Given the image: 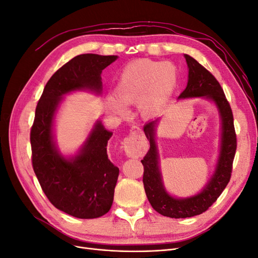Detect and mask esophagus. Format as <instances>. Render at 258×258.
I'll use <instances>...</instances> for the list:
<instances>
[{"instance_id":"obj_1","label":"esophagus","mask_w":258,"mask_h":258,"mask_svg":"<svg viewBox=\"0 0 258 258\" xmlns=\"http://www.w3.org/2000/svg\"><path fill=\"white\" fill-rule=\"evenodd\" d=\"M123 150L126 155L131 158H139L147 150V141L143 131L137 126L130 130L129 136L123 140Z\"/></svg>"}]
</instances>
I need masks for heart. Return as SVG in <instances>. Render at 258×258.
<instances>
[{"label": "heart", "mask_w": 258, "mask_h": 258, "mask_svg": "<svg viewBox=\"0 0 258 258\" xmlns=\"http://www.w3.org/2000/svg\"><path fill=\"white\" fill-rule=\"evenodd\" d=\"M178 73L171 62L140 59L122 69L116 85V95H110L106 104L110 111L123 116L128 105L138 103L143 116H152L165 105L176 89Z\"/></svg>", "instance_id": "heart-1"}]
</instances>
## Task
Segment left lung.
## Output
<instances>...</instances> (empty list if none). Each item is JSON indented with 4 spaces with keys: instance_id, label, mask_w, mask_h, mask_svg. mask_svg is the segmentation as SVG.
<instances>
[{
    "instance_id": "8db88e82",
    "label": "left lung",
    "mask_w": 258,
    "mask_h": 258,
    "mask_svg": "<svg viewBox=\"0 0 258 258\" xmlns=\"http://www.w3.org/2000/svg\"><path fill=\"white\" fill-rule=\"evenodd\" d=\"M184 57L188 68V80L185 90L178 96L177 100L204 98L212 101L215 104L221 120L220 154L214 172L208 179L204 188L189 197H174L168 192L162 181L159 153L156 143V129L159 117L145 124L144 134L147 140H150L151 147L141 160L144 166V189L153 209L163 216L172 218L199 215L206 212L214 204L229 182L237 148L232 112L220 83L189 54H184Z\"/></svg>"
}]
</instances>
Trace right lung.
Segmentation results:
<instances>
[{
  "label": "right lung",
  "mask_w": 258,
  "mask_h": 258,
  "mask_svg": "<svg viewBox=\"0 0 258 258\" xmlns=\"http://www.w3.org/2000/svg\"><path fill=\"white\" fill-rule=\"evenodd\" d=\"M117 58L97 53L74 57L50 77L35 110L30 136L35 175L51 204L77 218H97L112 207L119 174L106 152L113 132L98 119L79 151L66 156L54 140V119L67 95L88 91L101 96V73Z\"/></svg>",
  "instance_id": "add662e5"
}]
</instances>
